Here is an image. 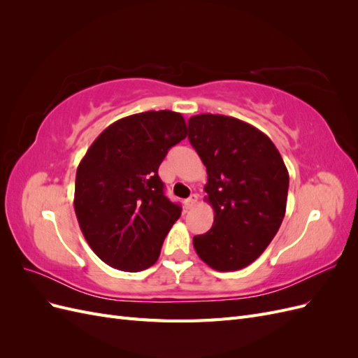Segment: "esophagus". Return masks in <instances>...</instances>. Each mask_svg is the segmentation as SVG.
I'll return each instance as SVG.
<instances>
[{"mask_svg": "<svg viewBox=\"0 0 358 358\" xmlns=\"http://www.w3.org/2000/svg\"><path fill=\"white\" fill-rule=\"evenodd\" d=\"M197 201H199V197L196 196V194H191V196L185 201H183V204H185L187 209H192L194 206L197 204Z\"/></svg>", "mask_w": 358, "mask_h": 358, "instance_id": "esophagus-1", "label": "esophagus"}]
</instances>
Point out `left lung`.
Instances as JSON below:
<instances>
[{"mask_svg":"<svg viewBox=\"0 0 358 358\" xmlns=\"http://www.w3.org/2000/svg\"><path fill=\"white\" fill-rule=\"evenodd\" d=\"M188 138L208 171L212 229L194 236L197 255L218 272L241 270L264 252L285 216L288 170L264 133L241 119L201 113Z\"/></svg>","mask_w":358,"mask_h":358,"instance_id":"obj_1","label":"left lung"}]
</instances>
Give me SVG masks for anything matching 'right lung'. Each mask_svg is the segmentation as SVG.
Segmentation results:
<instances>
[{
    "instance_id": "add662e5",
    "label": "right lung",
    "mask_w": 358,
    "mask_h": 358,
    "mask_svg": "<svg viewBox=\"0 0 358 358\" xmlns=\"http://www.w3.org/2000/svg\"><path fill=\"white\" fill-rule=\"evenodd\" d=\"M187 137L180 113L119 119L94 140L76 171L74 212L92 251L122 272L155 264L180 206L164 196L158 167Z\"/></svg>"
}]
</instances>
